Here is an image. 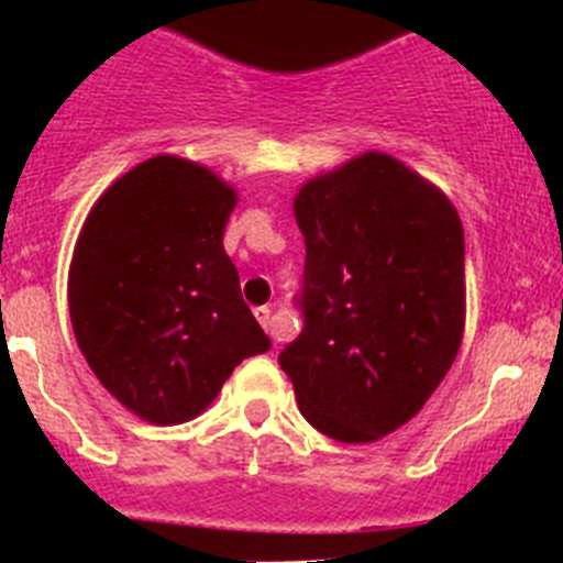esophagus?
<instances>
[{
  "instance_id": "34e87169",
  "label": "esophagus",
  "mask_w": 563,
  "mask_h": 563,
  "mask_svg": "<svg viewBox=\"0 0 563 563\" xmlns=\"http://www.w3.org/2000/svg\"><path fill=\"white\" fill-rule=\"evenodd\" d=\"M253 312H256L258 324H262L267 332H271L273 330V310H271V307H256V310H253Z\"/></svg>"
}]
</instances>
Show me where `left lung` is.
Masks as SVG:
<instances>
[{"label": "left lung", "instance_id": "left-lung-1", "mask_svg": "<svg viewBox=\"0 0 563 563\" xmlns=\"http://www.w3.org/2000/svg\"><path fill=\"white\" fill-rule=\"evenodd\" d=\"M305 330L278 352L312 429L372 442L426 406L460 352L465 236L454 206L369 152L296 197Z\"/></svg>", "mask_w": 563, "mask_h": 563}]
</instances>
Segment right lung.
<instances>
[{"label": "right lung", "mask_w": 563, "mask_h": 563, "mask_svg": "<svg viewBox=\"0 0 563 563\" xmlns=\"http://www.w3.org/2000/svg\"><path fill=\"white\" fill-rule=\"evenodd\" d=\"M231 186L180 157L114 183L69 265L73 332L103 389L157 426L200 415L239 363L271 350L222 247Z\"/></svg>", "instance_id": "right-lung-1"}]
</instances>
